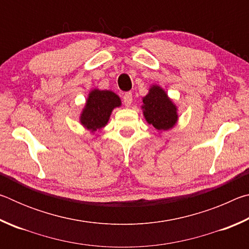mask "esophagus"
<instances>
[{
    "label": "esophagus",
    "instance_id": "34e87169",
    "mask_svg": "<svg viewBox=\"0 0 249 249\" xmlns=\"http://www.w3.org/2000/svg\"><path fill=\"white\" fill-rule=\"evenodd\" d=\"M123 102L125 104V107H130V104L133 102V94L132 92H126L123 96Z\"/></svg>",
    "mask_w": 249,
    "mask_h": 249
}]
</instances>
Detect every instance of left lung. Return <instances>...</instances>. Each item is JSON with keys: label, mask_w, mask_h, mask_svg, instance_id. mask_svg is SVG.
<instances>
[{"label": "left lung", "mask_w": 249, "mask_h": 249, "mask_svg": "<svg viewBox=\"0 0 249 249\" xmlns=\"http://www.w3.org/2000/svg\"><path fill=\"white\" fill-rule=\"evenodd\" d=\"M142 108L147 123L159 132L171 129L179 119L177 105L157 84H153L142 98Z\"/></svg>", "instance_id": "1"}]
</instances>
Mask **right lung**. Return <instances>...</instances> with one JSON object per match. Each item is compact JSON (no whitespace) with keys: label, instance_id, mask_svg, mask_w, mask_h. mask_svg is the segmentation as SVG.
I'll list each match as a JSON object with an SVG mask.
<instances>
[{"label":"right lung","instance_id":"right-lung-1","mask_svg":"<svg viewBox=\"0 0 249 249\" xmlns=\"http://www.w3.org/2000/svg\"><path fill=\"white\" fill-rule=\"evenodd\" d=\"M121 105L120 96L113 91L91 90L80 114V123L91 133L102 129L107 124L113 109Z\"/></svg>","mask_w":249,"mask_h":249}]
</instances>
